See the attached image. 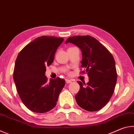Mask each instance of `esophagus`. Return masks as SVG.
I'll return each mask as SVG.
<instances>
[{"label":"esophagus","instance_id":"obj_1","mask_svg":"<svg viewBox=\"0 0 134 134\" xmlns=\"http://www.w3.org/2000/svg\"><path fill=\"white\" fill-rule=\"evenodd\" d=\"M65 81L67 83H72V81L71 80H69V79H65Z\"/></svg>","mask_w":134,"mask_h":134}]
</instances>
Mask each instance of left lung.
<instances>
[{
  "mask_svg": "<svg viewBox=\"0 0 134 134\" xmlns=\"http://www.w3.org/2000/svg\"><path fill=\"white\" fill-rule=\"evenodd\" d=\"M71 42L82 52L81 67L89 76L87 84L77 81L80 90L75 96L78 105L86 110L93 112L103 108L109 101L117 80L115 62L109 51L90 35L69 37L65 43Z\"/></svg>",
  "mask_w": 134,
  "mask_h": 134,
  "instance_id": "1",
  "label": "left lung"
}]
</instances>
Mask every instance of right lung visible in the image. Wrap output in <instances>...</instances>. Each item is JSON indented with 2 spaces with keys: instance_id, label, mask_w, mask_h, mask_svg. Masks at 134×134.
<instances>
[{
  "instance_id": "1",
  "label": "right lung",
  "mask_w": 134,
  "mask_h": 134,
  "mask_svg": "<svg viewBox=\"0 0 134 134\" xmlns=\"http://www.w3.org/2000/svg\"><path fill=\"white\" fill-rule=\"evenodd\" d=\"M64 39L41 36L26 45L15 62L13 80L18 94L26 107L36 113L48 112L55 107L65 80L48 81L46 67L53 63L58 47Z\"/></svg>"
}]
</instances>
